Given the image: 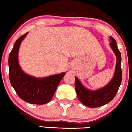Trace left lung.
Instances as JSON below:
<instances>
[{"instance_id": "8db88e82", "label": "left lung", "mask_w": 132, "mask_h": 132, "mask_svg": "<svg viewBox=\"0 0 132 132\" xmlns=\"http://www.w3.org/2000/svg\"><path fill=\"white\" fill-rule=\"evenodd\" d=\"M110 38L111 39L110 45L117 57L115 73L110 83L103 88L95 91H92L85 88L78 78L75 77V87L77 97L80 102L87 107L91 108L102 107L110 102L116 96L121 84V54L118 49L115 39L111 36Z\"/></svg>"}]
</instances>
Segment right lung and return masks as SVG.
Returning <instances> with one entry per match:
<instances>
[{
    "label": "right lung",
    "instance_id": "obj_1",
    "mask_svg": "<svg viewBox=\"0 0 132 132\" xmlns=\"http://www.w3.org/2000/svg\"><path fill=\"white\" fill-rule=\"evenodd\" d=\"M27 34V32L17 39L9 54V80L21 99L32 104H45L52 99L65 73L43 78H34L25 74L18 64V53L21 42Z\"/></svg>",
    "mask_w": 132,
    "mask_h": 132
}]
</instances>
